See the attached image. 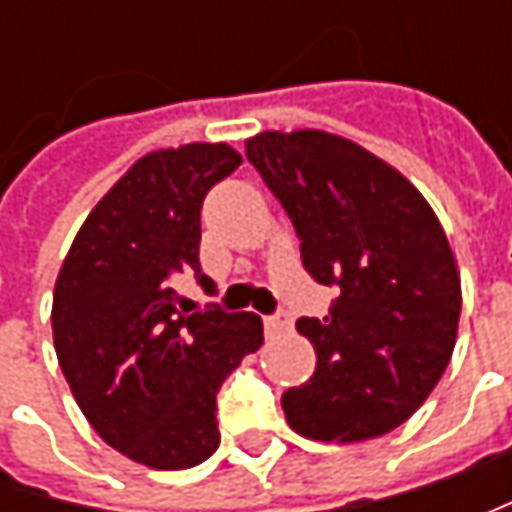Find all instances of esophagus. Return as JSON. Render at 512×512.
<instances>
[{"mask_svg":"<svg viewBox=\"0 0 512 512\" xmlns=\"http://www.w3.org/2000/svg\"><path fill=\"white\" fill-rule=\"evenodd\" d=\"M293 327V319L287 313H273V316H265V333L267 336H279V333H287Z\"/></svg>","mask_w":512,"mask_h":512,"instance_id":"esophagus-1","label":"esophagus"}]
</instances>
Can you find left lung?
I'll return each instance as SVG.
<instances>
[{"instance_id": "8db88e82", "label": "left lung", "mask_w": 512, "mask_h": 512, "mask_svg": "<svg viewBox=\"0 0 512 512\" xmlns=\"http://www.w3.org/2000/svg\"><path fill=\"white\" fill-rule=\"evenodd\" d=\"M250 165L287 210L302 265L339 296L299 319L316 370L282 396L287 424L313 442H364L404 424L453 356L459 265L442 222L393 165L327 130H265Z\"/></svg>"}]
</instances>
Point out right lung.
I'll return each instance as SVG.
<instances>
[{"mask_svg":"<svg viewBox=\"0 0 512 512\" xmlns=\"http://www.w3.org/2000/svg\"><path fill=\"white\" fill-rule=\"evenodd\" d=\"M242 165L225 142L153 150L99 199L53 287V347L70 393L113 450L187 470L219 447L216 393L265 342L256 313L182 307L199 265L207 190Z\"/></svg>","mask_w":512,"mask_h":512,"instance_id":"right-lung-1","label":"right lung"}]
</instances>
